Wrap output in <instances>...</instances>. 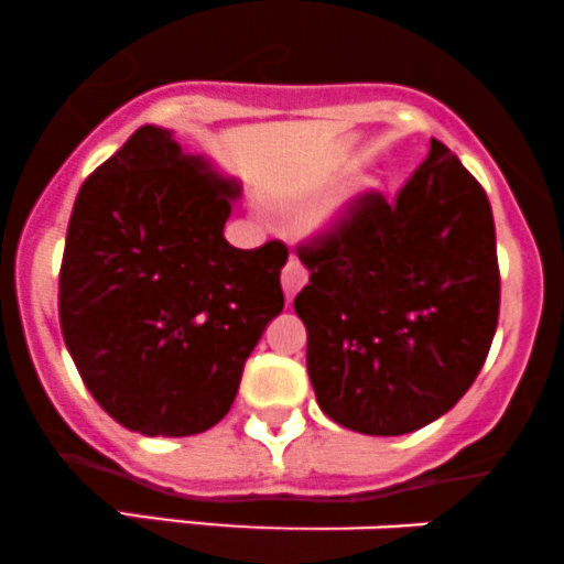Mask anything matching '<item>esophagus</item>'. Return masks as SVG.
Returning a JSON list of instances; mask_svg holds the SVG:
<instances>
[{"instance_id": "1", "label": "esophagus", "mask_w": 564, "mask_h": 564, "mask_svg": "<svg viewBox=\"0 0 564 564\" xmlns=\"http://www.w3.org/2000/svg\"><path fill=\"white\" fill-rule=\"evenodd\" d=\"M281 283H283V291H286V300L291 302L294 300V294L300 291L304 283H307V268L296 260H289L286 268H283V275H281Z\"/></svg>"}]
</instances>
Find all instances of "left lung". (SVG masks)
Returning a JSON list of instances; mask_svg holds the SVG:
<instances>
[{"instance_id":"left-lung-1","label":"left lung","mask_w":564,"mask_h":564,"mask_svg":"<svg viewBox=\"0 0 564 564\" xmlns=\"http://www.w3.org/2000/svg\"><path fill=\"white\" fill-rule=\"evenodd\" d=\"M300 260L310 283L294 310L328 419L408 435L464 398L494 341L501 281L488 196L443 142L392 204L358 196Z\"/></svg>"}]
</instances>
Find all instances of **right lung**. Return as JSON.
<instances>
[{"instance_id": "obj_1", "label": "right lung", "mask_w": 564, "mask_h": 564, "mask_svg": "<svg viewBox=\"0 0 564 564\" xmlns=\"http://www.w3.org/2000/svg\"><path fill=\"white\" fill-rule=\"evenodd\" d=\"M236 196V183L153 124L84 180L61 264V328L87 390L127 430L187 437L215 426L283 310L289 249L225 241Z\"/></svg>"}]
</instances>
